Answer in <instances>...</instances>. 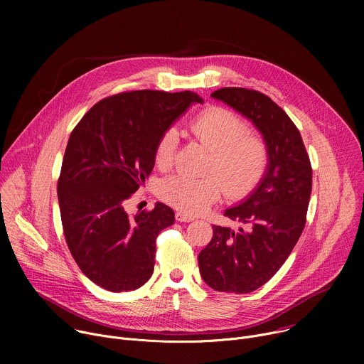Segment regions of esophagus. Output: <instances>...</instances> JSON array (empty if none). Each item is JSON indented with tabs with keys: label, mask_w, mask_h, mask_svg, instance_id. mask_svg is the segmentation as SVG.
<instances>
[{
	"label": "esophagus",
	"mask_w": 364,
	"mask_h": 364,
	"mask_svg": "<svg viewBox=\"0 0 364 364\" xmlns=\"http://www.w3.org/2000/svg\"><path fill=\"white\" fill-rule=\"evenodd\" d=\"M176 219L178 220V222H193L194 220V218L193 216H190V215H186L184 212H177L176 213Z\"/></svg>",
	"instance_id": "obj_1"
}]
</instances>
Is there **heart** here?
<instances>
[{"label": "heart", "mask_w": 364, "mask_h": 364, "mask_svg": "<svg viewBox=\"0 0 364 364\" xmlns=\"http://www.w3.org/2000/svg\"><path fill=\"white\" fill-rule=\"evenodd\" d=\"M193 135L212 151L205 177L176 174L166 178L160 197L186 213H200L228 191L239 198L249 194L262 180L268 167V148L262 138L247 134L246 122L225 108H209L191 122ZM178 132L167 129L155 146V164L166 170L173 166Z\"/></svg>", "instance_id": "1"}]
</instances>
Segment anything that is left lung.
Segmentation results:
<instances>
[{"mask_svg": "<svg viewBox=\"0 0 364 364\" xmlns=\"http://www.w3.org/2000/svg\"><path fill=\"white\" fill-rule=\"evenodd\" d=\"M261 132L268 167L257 186L225 216L240 228L213 226L198 255L200 275L210 288L247 294L268 282L284 265L304 226L313 170L302 138L282 108L267 95L243 87L212 93Z\"/></svg>", "mask_w": 364, "mask_h": 364, "instance_id": "left-lung-1", "label": "left lung"}]
</instances>
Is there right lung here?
<instances>
[{
    "mask_svg": "<svg viewBox=\"0 0 364 364\" xmlns=\"http://www.w3.org/2000/svg\"><path fill=\"white\" fill-rule=\"evenodd\" d=\"M203 102L190 90L118 93L72 131L58 183L62 225L80 271L103 289L134 291L151 278L155 239L174 223V212L155 203L131 218L124 203L151 174L161 135Z\"/></svg>",
    "mask_w": 364,
    "mask_h": 364,
    "instance_id": "add662e5",
    "label": "right lung"
}]
</instances>
